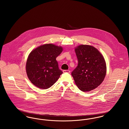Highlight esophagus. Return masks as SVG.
Wrapping results in <instances>:
<instances>
[{"instance_id":"34e87169","label":"esophagus","mask_w":129,"mask_h":129,"mask_svg":"<svg viewBox=\"0 0 129 129\" xmlns=\"http://www.w3.org/2000/svg\"><path fill=\"white\" fill-rule=\"evenodd\" d=\"M63 72L64 73H70V71H69V70H63Z\"/></svg>"}]
</instances>
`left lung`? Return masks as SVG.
<instances>
[{
    "instance_id": "8db88e82",
    "label": "left lung",
    "mask_w": 129,
    "mask_h": 129,
    "mask_svg": "<svg viewBox=\"0 0 129 129\" xmlns=\"http://www.w3.org/2000/svg\"><path fill=\"white\" fill-rule=\"evenodd\" d=\"M78 65L72 73L76 85L83 92L94 89L103 82L106 74L104 57L98 50L88 45L75 48Z\"/></svg>"
}]
</instances>
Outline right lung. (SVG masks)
Returning a JSON list of instances; mask_svg holds the SVG:
<instances>
[{
  "label": "right lung",
  "instance_id": "obj_1",
  "mask_svg": "<svg viewBox=\"0 0 129 129\" xmlns=\"http://www.w3.org/2000/svg\"><path fill=\"white\" fill-rule=\"evenodd\" d=\"M62 51L61 46L49 43L31 52L26 63V72L34 86L47 89L58 79L63 72L58 68L56 58Z\"/></svg>",
  "mask_w": 129,
  "mask_h": 129
}]
</instances>
